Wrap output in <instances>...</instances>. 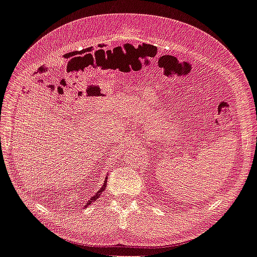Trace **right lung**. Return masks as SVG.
Here are the masks:
<instances>
[{
    "label": "right lung",
    "mask_w": 257,
    "mask_h": 257,
    "mask_svg": "<svg viewBox=\"0 0 257 257\" xmlns=\"http://www.w3.org/2000/svg\"><path fill=\"white\" fill-rule=\"evenodd\" d=\"M107 179H108V177H106V179H105V183H103V185H102V187L100 188V190L97 191V192L95 193V195L91 198V200H88L86 203H84V209H86V207H87L89 204H91L92 202H94L95 200H97V199L99 198V196L101 195V192H103V190H105V188H106V186H107Z\"/></svg>",
    "instance_id": "add662e5"
}]
</instances>
